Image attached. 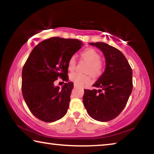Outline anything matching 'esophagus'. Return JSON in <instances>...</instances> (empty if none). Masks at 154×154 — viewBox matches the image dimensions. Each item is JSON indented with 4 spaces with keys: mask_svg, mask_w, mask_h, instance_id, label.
<instances>
[{
    "mask_svg": "<svg viewBox=\"0 0 154 154\" xmlns=\"http://www.w3.org/2000/svg\"><path fill=\"white\" fill-rule=\"evenodd\" d=\"M74 86H75V87H77V85H75H75H74Z\"/></svg>",
    "mask_w": 154,
    "mask_h": 154,
    "instance_id": "esophagus-1",
    "label": "esophagus"
}]
</instances>
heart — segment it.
I'll use <instances>...</instances> for the list:
<instances>
[{"label": "heart", "mask_w": 154, "mask_h": 154, "mask_svg": "<svg viewBox=\"0 0 154 154\" xmlns=\"http://www.w3.org/2000/svg\"><path fill=\"white\" fill-rule=\"evenodd\" d=\"M81 56L84 60L89 62L86 68V71L90 72L93 77H98L102 71V64L100 62L101 56L93 48H88L81 53ZM76 66V57L71 56L68 62V68L70 71L75 70ZM69 79L77 86H84L90 82V77L88 74H82L79 72H73L70 73Z\"/></svg>", "instance_id": "1"}]
</instances>
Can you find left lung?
<instances>
[{
	"label": "left lung",
	"mask_w": 154,
	"mask_h": 154,
	"mask_svg": "<svg viewBox=\"0 0 154 154\" xmlns=\"http://www.w3.org/2000/svg\"><path fill=\"white\" fill-rule=\"evenodd\" d=\"M102 51L106 59L105 71L92 86L99 90H84L83 102L89 116L106 122L123 111L133 88L132 70L123 53L104 42H91Z\"/></svg>",
	"instance_id": "8db88e82"
}]
</instances>
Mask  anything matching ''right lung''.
<instances>
[{"instance_id": "1", "label": "right lung", "mask_w": 154, "mask_h": 154, "mask_svg": "<svg viewBox=\"0 0 154 154\" xmlns=\"http://www.w3.org/2000/svg\"><path fill=\"white\" fill-rule=\"evenodd\" d=\"M83 46L76 39L51 38L31 51L22 72V92L29 110L40 120L51 123L66 114L73 88L68 82V62ZM68 81L62 89L54 82Z\"/></svg>"}]
</instances>
